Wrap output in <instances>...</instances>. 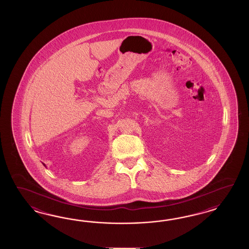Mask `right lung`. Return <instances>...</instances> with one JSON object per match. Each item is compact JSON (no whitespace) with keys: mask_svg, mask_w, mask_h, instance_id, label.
<instances>
[{"mask_svg":"<svg viewBox=\"0 0 249 249\" xmlns=\"http://www.w3.org/2000/svg\"><path fill=\"white\" fill-rule=\"evenodd\" d=\"M43 164H44V166H45V163H43Z\"/></svg>","mask_w":249,"mask_h":249,"instance_id":"obj_1","label":"right lung"}]
</instances>
